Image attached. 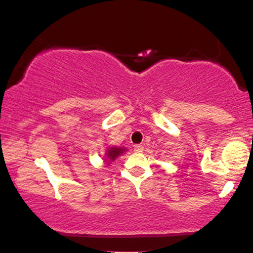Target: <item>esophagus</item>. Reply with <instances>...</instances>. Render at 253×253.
<instances>
[{
	"label": "esophagus",
	"instance_id": "obj_1",
	"mask_svg": "<svg viewBox=\"0 0 253 253\" xmlns=\"http://www.w3.org/2000/svg\"><path fill=\"white\" fill-rule=\"evenodd\" d=\"M144 150V146L143 145H134V152H137V153H140V152H143Z\"/></svg>",
	"mask_w": 253,
	"mask_h": 253
}]
</instances>
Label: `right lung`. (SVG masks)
I'll list each match as a JSON object with an SVG mask.
<instances>
[{
    "mask_svg": "<svg viewBox=\"0 0 253 253\" xmlns=\"http://www.w3.org/2000/svg\"><path fill=\"white\" fill-rule=\"evenodd\" d=\"M126 151V148H120V147H110L108 151H107V155H106V162L109 164L115 160V159L119 157L120 154H122L123 152Z\"/></svg>",
    "mask_w": 253,
    "mask_h": 253,
    "instance_id": "right-lung-1",
    "label": "right lung"
}]
</instances>
